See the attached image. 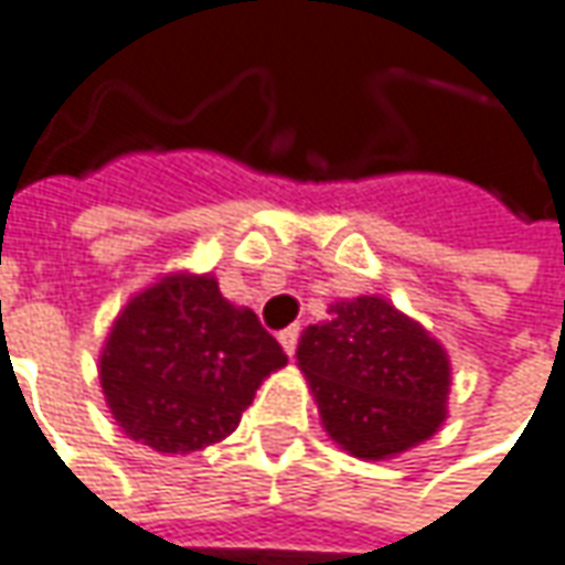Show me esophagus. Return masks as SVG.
Wrapping results in <instances>:
<instances>
[{
    "label": "esophagus",
    "mask_w": 565,
    "mask_h": 565,
    "mask_svg": "<svg viewBox=\"0 0 565 565\" xmlns=\"http://www.w3.org/2000/svg\"><path fill=\"white\" fill-rule=\"evenodd\" d=\"M278 340H281V347L287 355H294L297 352V343H299V328L294 324V328H284L281 333H278Z\"/></svg>",
    "instance_id": "esophagus-1"
}]
</instances>
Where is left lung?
I'll return each mask as SVG.
<instances>
[{
  "label": "left lung",
  "mask_w": 565,
  "mask_h": 565,
  "mask_svg": "<svg viewBox=\"0 0 565 565\" xmlns=\"http://www.w3.org/2000/svg\"><path fill=\"white\" fill-rule=\"evenodd\" d=\"M321 424L352 458L386 460L427 443L445 420L451 367L414 318L380 297L340 299L297 347Z\"/></svg>",
  "instance_id": "8db88e82"
}]
</instances>
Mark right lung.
<instances>
[{
    "instance_id": "1",
    "label": "right lung",
    "mask_w": 565,
    "mask_h": 565,
    "mask_svg": "<svg viewBox=\"0 0 565 565\" xmlns=\"http://www.w3.org/2000/svg\"><path fill=\"white\" fill-rule=\"evenodd\" d=\"M287 364L250 309L213 275L175 271L126 302L98 377L117 427L160 455H191L237 429L259 383Z\"/></svg>"
}]
</instances>
